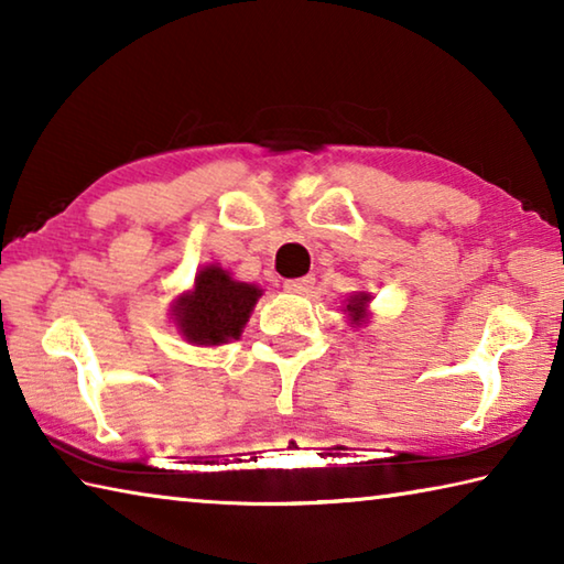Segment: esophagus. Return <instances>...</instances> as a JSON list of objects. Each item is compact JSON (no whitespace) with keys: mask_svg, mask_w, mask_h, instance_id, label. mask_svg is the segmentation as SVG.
Wrapping results in <instances>:
<instances>
[{"mask_svg":"<svg viewBox=\"0 0 564 564\" xmlns=\"http://www.w3.org/2000/svg\"><path fill=\"white\" fill-rule=\"evenodd\" d=\"M313 281L311 275H303V279H291V281H285L283 283V289L289 291V293H301V295H305V293H311L313 291Z\"/></svg>","mask_w":564,"mask_h":564,"instance_id":"obj_1","label":"esophagus"}]
</instances>
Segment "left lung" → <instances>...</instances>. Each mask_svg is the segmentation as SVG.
<instances>
[{"label":"left lung","mask_w":564,"mask_h":564,"mask_svg":"<svg viewBox=\"0 0 564 564\" xmlns=\"http://www.w3.org/2000/svg\"><path fill=\"white\" fill-rule=\"evenodd\" d=\"M368 303H370V293H352L348 299V318L356 323V326H360L362 321L368 318Z\"/></svg>","instance_id":"1"}]
</instances>
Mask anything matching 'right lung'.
<instances>
[{"mask_svg":"<svg viewBox=\"0 0 564 564\" xmlns=\"http://www.w3.org/2000/svg\"><path fill=\"white\" fill-rule=\"evenodd\" d=\"M261 293L259 285L234 281L231 273L212 263L196 273L194 289L174 301L171 316L188 343L221 346L241 336Z\"/></svg>","mask_w":564,"mask_h":564,"instance_id":"right-lung-1","label":"right lung"}]
</instances>
